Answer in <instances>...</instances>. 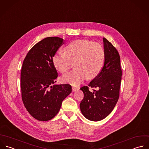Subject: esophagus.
Here are the masks:
<instances>
[{
    "instance_id": "obj_1",
    "label": "esophagus",
    "mask_w": 149,
    "mask_h": 149,
    "mask_svg": "<svg viewBox=\"0 0 149 149\" xmlns=\"http://www.w3.org/2000/svg\"><path fill=\"white\" fill-rule=\"evenodd\" d=\"M78 90L77 87H72V91H76Z\"/></svg>"
}]
</instances>
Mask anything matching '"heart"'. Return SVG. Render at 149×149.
I'll use <instances>...</instances> for the list:
<instances>
[{
	"label": "heart",
	"instance_id": "b5f03b06",
	"mask_svg": "<svg viewBox=\"0 0 149 149\" xmlns=\"http://www.w3.org/2000/svg\"><path fill=\"white\" fill-rule=\"evenodd\" d=\"M65 52L56 54L52 58L55 68L62 73L67 72L75 62V70L62 77V81L78 86L87 77L93 79L101 71L104 58L103 47L98 43L86 39L75 40L64 49Z\"/></svg>",
	"mask_w": 149,
	"mask_h": 149
}]
</instances>
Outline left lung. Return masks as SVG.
Masks as SVG:
<instances>
[{"instance_id": "1", "label": "left lung", "mask_w": 149, "mask_h": 149, "mask_svg": "<svg viewBox=\"0 0 149 149\" xmlns=\"http://www.w3.org/2000/svg\"><path fill=\"white\" fill-rule=\"evenodd\" d=\"M104 61L99 74L88 86L80 89L84 98L80 103L82 114L87 119L98 121L106 117L115 107L120 95L122 70L119 53L113 45L103 38ZM89 87L97 88L93 92Z\"/></svg>"}]
</instances>
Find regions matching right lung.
Instances as JSON below:
<instances>
[{
  "label": "right lung",
  "instance_id": "obj_1",
  "mask_svg": "<svg viewBox=\"0 0 149 149\" xmlns=\"http://www.w3.org/2000/svg\"><path fill=\"white\" fill-rule=\"evenodd\" d=\"M63 41L58 37L46 38L29 51L23 61L21 97L29 114L39 121L54 118L63 100L72 92V87L68 84L52 86L58 77L52 58Z\"/></svg>",
  "mask_w": 149,
  "mask_h": 149
}]
</instances>
